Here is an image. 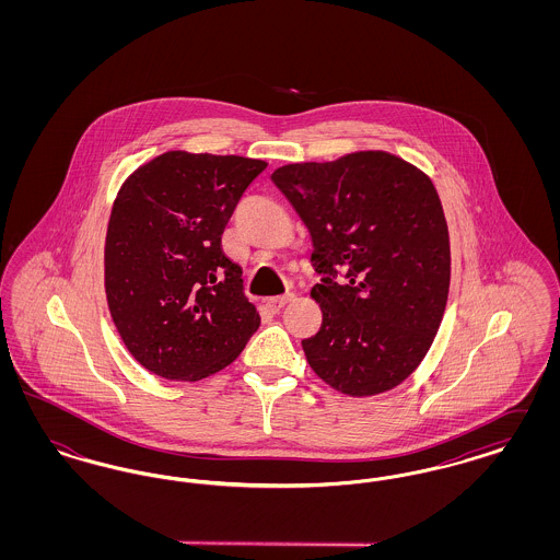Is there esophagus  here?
<instances>
[{"mask_svg":"<svg viewBox=\"0 0 560 560\" xmlns=\"http://www.w3.org/2000/svg\"><path fill=\"white\" fill-rule=\"evenodd\" d=\"M292 293H285V295H275V298H268L267 306L272 313H279L281 308H285L288 302H292Z\"/></svg>","mask_w":560,"mask_h":560,"instance_id":"34e87169","label":"esophagus"}]
</instances>
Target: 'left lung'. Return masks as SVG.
Here are the masks:
<instances>
[{
  "instance_id": "left-lung-1",
  "label": "left lung",
  "mask_w": 560,
  "mask_h": 560,
  "mask_svg": "<svg viewBox=\"0 0 560 560\" xmlns=\"http://www.w3.org/2000/svg\"><path fill=\"white\" fill-rule=\"evenodd\" d=\"M270 180L313 240L320 329L308 365L348 397L399 386L427 357L445 313L452 252L436 188L384 151L290 163Z\"/></svg>"
}]
</instances>
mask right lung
<instances>
[{"label": "right lung", "instance_id": "right-lung-1", "mask_svg": "<svg viewBox=\"0 0 560 560\" xmlns=\"http://www.w3.org/2000/svg\"><path fill=\"white\" fill-rule=\"evenodd\" d=\"M267 163L167 151L119 188L108 218L113 323L149 372L197 382L231 365L260 325L222 233Z\"/></svg>", "mask_w": 560, "mask_h": 560}]
</instances>
